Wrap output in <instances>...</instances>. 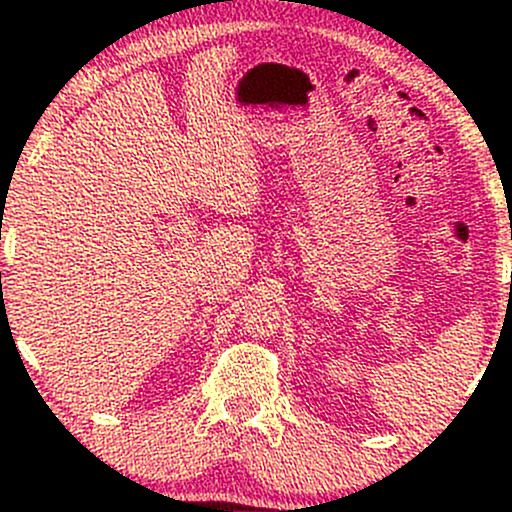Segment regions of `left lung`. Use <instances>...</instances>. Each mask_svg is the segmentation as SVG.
Masks as SVG:
<instances>
[{"label":"left lung","mask_w":512,"mask_h":512,"mask_svg":"<svg viewBox=\"0 0 512 512\" xmlns=\"http://www.w3.org/2000/svg\"><path fill=\"white\" fill-rule=\"evenodd\" d=\"M510 290H512V280H510Z\"/></svg>","instance_id":"obj_1"}]
</instances>
